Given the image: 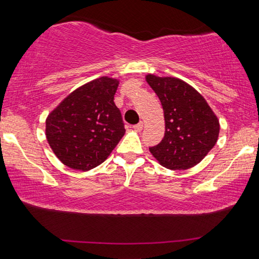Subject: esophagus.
Wrapping results in <instances>:
<instances>
[{
	"mask_svg": "<svg viewBox=\"0 0 259 259\" xmlns=\"http://www.w3.org/2000/svg\"><path fill=\"white\" fill-rule=\"evenodd\" d=\"M143 126H144L143 122H139L138 124H135V125L133 126V129L136 131V133H140V131L143 130Z\"/></svg>",
	"mask_w": 259,
	"mask_h": 259,
	"instance_id": "1",
	"label": "esophagus"
}]
</instances>
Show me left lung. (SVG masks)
I'll list each match as a JSON object with an SVG mask.
<instances>
[{
    "instance_id": "obj_1",
    "label": "left lung",
    "mask_w": 259,
    "mask_h": 259,
    "mask_svg": "<svg viewBox=\"0 0 259 259\" xmlns=\"http://www.w3.org/2000/svg\"><path fill=\"white\" fill-rule=\"evenodd\" d=\"M146 82L159 97L165 131L150 152L170 170H186L200 163L216 145L219 121L202 95L181 78L147 74Z\"/></svg>"
}]
</instances>
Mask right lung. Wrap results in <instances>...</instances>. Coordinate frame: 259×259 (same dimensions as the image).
Wrapping results in <instances>:
<instances>
[{"label":"right lung","mask_w":259,"mask_h":259,"mask_svg":"<svg viewBox=\"0 0 259 259\" xmlns=\"http://www.w3.org/2000/svg\"><path fill=\"white\" fill-rule=\"evenodd\" d=\"M117 78L102 76L78 87L51 111L46 136L52 152L75 170L94 169L107 159L125 134L114 104Z\"/></svg>","instance_id":"add662e5"}]
</instances>
